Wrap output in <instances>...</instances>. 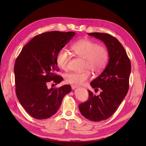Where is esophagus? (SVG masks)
<instances>
[{
    "label": "esophagus",
    "mask_w": 146,
    "mask_h": 146,
    "mask_svg": "<svg viewBox=\"0 0 146 146\" xmlns=\"http://www.w3.org/2000/svg\"><path fill=\"white\" fill-rule=\"evenodd\" d=\"M71 87H72V90H74V89H76V88H78V86H76V85H74V84H73V85H72V86H71Z\"/></svg>",
    "instance_id": "esophagus-1"
}]
</instances>
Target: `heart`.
<instances>
[{"label": "heart", "instance_id": "1", "mask_svg": "<svg viewBox=\"0 0 146 146\" xmlns=\"http://www.w3.org/2000/svg\"><path fill=\"white\" fill-rule=\"evenodd\" d=\"M72 51L84 60V69L82 72H71L65 76V80L70 84L81 85L91 77V70L95 74H99L106 67L109 59V53L107 49L94 41L82 38L78 40L70 46ZM70 59L68 51L64 48H61L57 53L56 62L58 66L61 69L66 70Z\"/></svg>", "mask_w": 146, "mask_h": 146}]
</instances>
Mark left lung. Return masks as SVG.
I'll return each instance as SVG.
<instances>
[{
  "mask_svg": "<svg viewBox=\"0 0 146 146\" xmlns=\"http://www.w3.org/2000/svg\"><path fill=\"white\" fill-rule=\"evenodd\" d=\"M88 35L98 38L106 45L109 53L108 64L103 72L90 84L95 91L101 92L95 95L88 90L87 101L80 103L81 114L91 121L99 122L111 117L126 96L129 89L131 72V61L119 41L113 36L103 33H90Z\"/></svg>",
  "mask_w": 146,
  "mask_h": 146,
  "instance_id": "obj_1",
  "label": "left lung"
}]
</instances>
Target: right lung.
Masks as SVG:
<instances>
[{
    "label": "right lung",
    "mask_w": 146,
    "mask_h": 146,
    "mask_svg": "<svg viewBox=\"0 0 146 146\" xmlns=\"http://www.w3.org/2000/svg\"><path fill=\"white\" fill-rule=\"evenodd\" d=\"M74 32L51 31L35 36L22 49L14 65L15 92L26 111L32 117L42 119L55 114L71 86L48 88L53 80L59 84L63 78L56 74L58 52L75 35Z\"/></svg>",
    "instance_id": "right-lung-1"
}]
</instances>
